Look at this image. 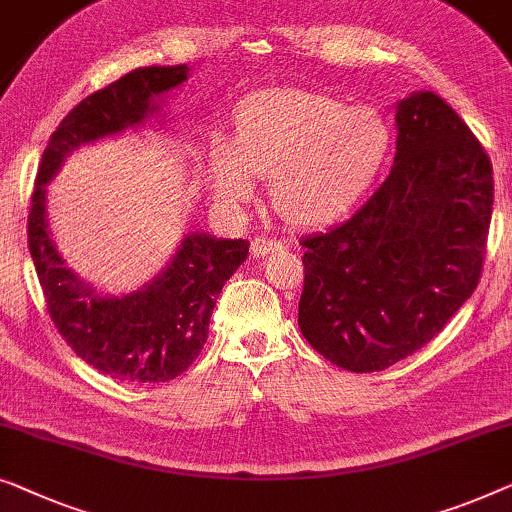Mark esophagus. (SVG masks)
Wrapping results in <instances>:
<instances>
[{
    "label": "esophagus",
    "instance_id": "1",
    "mask_svg": "<svg viewBox=\"0 0 512 512\" xmlns=\"http://www.w3.org/2000/svg\"><path fill=\"white\" fill-rule=\"evenodd\" d=\"M284 249V244L279 240H268V238H256L251 242V254L254 256H268L270 251H279Z\"/></svg>",
    "mask_w": 512,
    "mask_h": 512
}]
</instances>
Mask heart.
Returning a JSON list of instances; mask_svg holds the SVG:
<instances>
[{
	"label": "heart",
	"mask_w": 512,
	"mask_h": 512,
	"mask_svg": "<svg viewBox=\"0 0 512 512\" xmlns=\"http://www.w3.org/2000/svg\"><path fill=\"white\" fill-rule=\"evenodd\" d=\"M390 129L379 110L337 96L274 87L251 94L235 115V140L212 138V189L240 210L256 180H272V203L284 221L321 228L360 203L381 173Z\"/></svg>",
	"instance_id": "heart-1"
}]
</instances>
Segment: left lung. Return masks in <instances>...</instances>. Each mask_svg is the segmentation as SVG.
<instances>
[{"label": "left lung", "mask_w": 512, "mask_h": 512, "mask_svg": "<svg viewBox=\"0 0 512 512\" xmlns=\"http://www.w3.org/2000/svg\"><path fill=\"white\" fill-rule=\"evenodd\" d=\"M395 122L388 180L344 224L300 242L302 335L360 374L416 353L471 298L492 219V164L462 117L413 92Z\"/></svg>", "instance_id": "left-lung-1"}]
</instances>
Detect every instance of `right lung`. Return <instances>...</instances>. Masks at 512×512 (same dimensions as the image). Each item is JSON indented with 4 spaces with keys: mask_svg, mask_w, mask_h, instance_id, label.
<instances>
[{
    "mask_svg": "<svg viewBox=\"0 0 512 512\" xmlns=\"http://www.w3.org/2000/svg\"><path fill=\"white\" fill-rule=\"evenodd\" d=\"M187 78V64L145 66L80 101L43 150L29 207V254L55 328L78 358L124 383H164L187 372L207 339L217 295L244 263L249 242L187 233L166 268L138 291L99 293L50 240L46 184L78 147L143 127L161 110V96Z\"/></svg>",
    "mask_w": 512,
    "mask_h": 512,
    "instance_id": "add662e5",
    "label": "right lung"
}]
</instances>
